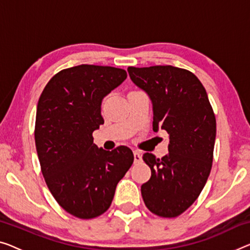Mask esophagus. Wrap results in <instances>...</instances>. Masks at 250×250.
Returning a JSON list of instances; mask_svg holds the SVG:
<instances>
[{
	"label": "esophagus",
	"instance_id": "obj_1",
	"mask_svg": "<svg viewBox=\"0 0 250 250\" xmlns=\"http://www.w3.org/2000/svg\"><path fill=\"white\" fill-rule=\"evenodd\" d=\"M133 157H135V163H140L141 162V155L139 151L135 150L133 151Z\"/></svg>",
	"mask_w": 250,
	"mask_h": 250
}]
</instances>
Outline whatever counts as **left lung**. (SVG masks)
I'll return each instance as SVG.
<instances>
[{
  "instance_id": "left-lung-1",
  "label": "left lung",
  "mask_w": 250,
  "mask_h": 250,
  "mask_svg": "<svg viewBox=\"0 0 250 250\" xmlns=\"http://www.w3.org/2000/svg\"><path fill=\"white\" fill-rule=\"evenodd\" d=\"M129 76L152 102V130L169 135L162 159L146 152L151 177L141 195L152 213L175 218L194 203L206 185L213 161L217 122L207 91L194 74L170 65L128 67Z\"/></svg>"
}]
</instances>
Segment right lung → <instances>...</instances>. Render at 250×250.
Wrapping results in <instances>:
<instances>
[{
	"label": "right lung",
	"mask_w": 250,
	"mask_h": 250,
	"mask_svg": "<svg viewBox=\"0 0 250 250\" xmlns=\"http://www.w3.org/2000/svg\"><path fill=\"white\" fill-rule=\"evenodd\" d=\"M125 78L121 68L78 65L51 77L39 98L35 140L42 172L59 206L76 218L103 214L133 163L130 148L99 149L92 136L104 124L103 98Z\"/></svg>",
	"instance_id": "1"
}]
</instances>
